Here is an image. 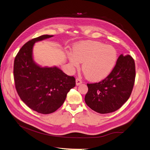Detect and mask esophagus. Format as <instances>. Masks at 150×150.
Instances as JSON below:
<instances>
[{
  "mask_svg": "<svg viewBox=\"0 0 150 150\" xmlns=\"http://www.w3.org/2000/svg\"><path fill=\"white\" fill-rule=\"evenodd\" d=\"M82 83V80H81V79H79V78L76 79V84H77V86H79V85H80Z\"/></svg>",
  "mask_w": 150,
  "mask_h": 150,
  "instance_id": "esophagus-1",
  "label": "esophagus"
}]
</instances>
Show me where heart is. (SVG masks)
<instances>
[{
	"mask_svg": "<svg viewBox=\"0 0 150 150\" xmlns=\"http://www.w3.org/2000/svg\"><path fill=\"white\" fill-rule=\"evenodd\" d=\"M74 55L68 58L73 68L79 69L82 64V71L91 81H99L106 78L113 69L117 60V50L113 46L98 41H86L73 49Z\"/></svg>",
	"mask_w": 150,
	"mask_h": 150,
	"instance_id": "b5f03b06",
	"label": "heart"
}]
</instances>
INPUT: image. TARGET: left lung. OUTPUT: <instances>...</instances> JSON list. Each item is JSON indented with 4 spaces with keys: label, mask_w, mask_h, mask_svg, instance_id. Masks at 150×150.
Instances as JSON below:
<instances>
[{
    "label": "left lung",
    "mask_w": 150,
    "mask_h": 150,
    "mask_svg": "<svg viewBox=\"0 0 150 150\" xmlns=\"http://www.w3.org/2000/svg\"><path fill=\"white\" fill-rule=\"evenodd\" d=\"M135 79V61L129 55L119 56L113 69L99 82L87 84L85 102L91 110L104 114L119 110L128 100Z\"/></svg>",
    "instance_id": "obj_1"
}]
</instances>
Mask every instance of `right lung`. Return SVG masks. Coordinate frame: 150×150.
<instances>
[{
    "label": "right lung",
    "instance_id": "1",
    "mask_svg": "<svg viewBox=\"0 0 150 150\" xmlns=\"http://www.w3.org/2000/svg\"><path fill=\"white\" fill-rule=\"evenodd\" d=\"M53 35H44L28 41L14 60L16 90L21 100L31 110L42 114L52 113L62 106L67 93L75 86V79L57 67L42 68L34 62V44Z\"/></svg>",
    "mask_w": 150,
    "mask_h": 150
}]
</instances>
